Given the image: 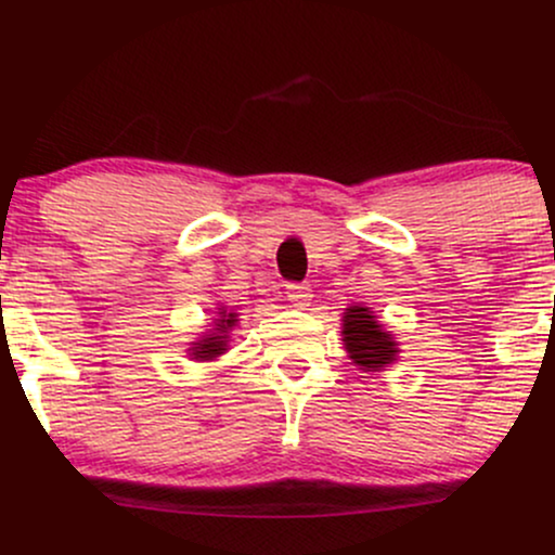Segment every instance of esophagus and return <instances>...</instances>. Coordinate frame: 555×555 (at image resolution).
Masks as SVG:
<instances>
[{"mask_svg":"<svg viewBox=\"0 0 555 555\" xmlns=\"http://www.w3.org/2000/svg\"><path fill=\"white\" fill-rule=\"evenodd\" d=\"M310 297H313V289L308 284H289L286 286V299L299 310H305L310 305Z\"/></svg>","mask_w":555,"mask_h":555,"instance_id":"1","label":"esophagus"}]
</instances>
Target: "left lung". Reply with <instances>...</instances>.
I'll list each match as a JSON object with an SVG mask.
<instances>
[{
	"label": "left lung",
	"mask_w": 555,
	"mask_h": 555,
	"mask_svg": "<svg viewBox=\"0 0 555 555\" xmlns=\"http://www.w3.org/2000/svg\"><path fill=\"white\" fill-rule=\"evenodd\" d=\"M341 321V341L360 371H384L386 365L397 360V341L388 331H384L371 308L352 305V308H347Z\"/></svg>",
	"instance_id": "obj_1"
}]
</instances>
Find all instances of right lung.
Wrapping results in <instances>:
<instances>
[{
	"instance_id": "1",
	"label": "right lung",
	"mask_w": 555,
	"mask_h": 555,
	"mask_svg": "<svg viewBox=\"0 0 555 555\" xmlns=\"http://www.w3.org/2000/svg\"><path fill=\"white\" fill-rule=\"evenodd\" d=\"M234 323H237V313H227L224 308H219V318H216L214 331H208L203 339L193 341V347L188 349L190 358L193 360H214L219 354L227 352V341H229V331H232Z\"/></svg>"
}]
</instances>
